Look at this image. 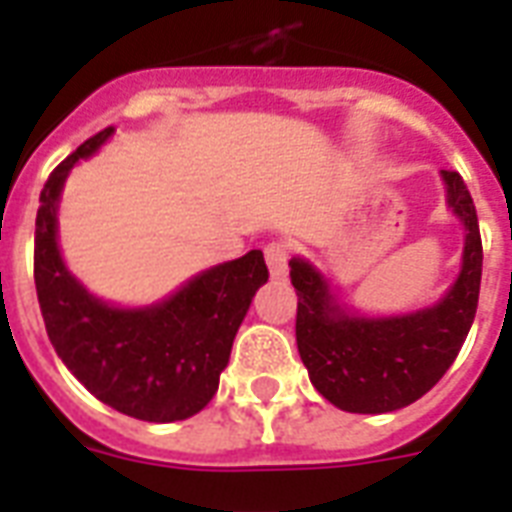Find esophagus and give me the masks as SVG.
<instances>
[{
	"label": "esophagus",
	"mask_w": 512,
	"mask_h": 512,
	"mask_svg": "<svg viewBox=\"0 0 512 512\" xmlns=\"http://www.w3.org/2000/svg\"><path fill=\"white\" fill-rule=\"evenodd\" d=\"M265 263L271 268L273 279L287 276V263H289V244L287 241H271L265 247Z\"/></svg>",
	"instance_id": "34e87169"
}]
</instances>
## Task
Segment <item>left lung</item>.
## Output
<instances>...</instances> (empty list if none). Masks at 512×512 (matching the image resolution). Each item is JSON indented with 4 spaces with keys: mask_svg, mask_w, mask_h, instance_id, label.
<instances>
[{
    "mask_svg": "<svg viewBox=\"0 0 512 512\" xmlns=\"http://www.w3.org/2000/svg\"><path fill=\"white\" fill-rule=\"evenodd\" d=\"M446 201L465 225L462 271L449 295L433 308L396 316L361 319L337 305L313 265L289 263L297 289V350L313 388L337 409L356 414L396 412L425 396L446 374L476 319L484 247L478 215L460 172L441 170Z\"/></svg>",
    "mask_w": 512,
    "mask_h": 512,
    "instance_id": "left-lung-1",
    "label": "left lung"
}]
</instances>
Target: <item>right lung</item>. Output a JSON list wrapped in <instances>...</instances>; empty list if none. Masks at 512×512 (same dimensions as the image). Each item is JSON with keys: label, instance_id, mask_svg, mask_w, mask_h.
<instances>
[{"label": "right lung", "instance_id": "1", "mask_svg": "<svg viewBox=\"0 0 512 512\" xmlns=\"http://www.w3.org/2000/svg\"><path fill=\"white\" fill-rule=\"evenodd\" d=\"M114 127L84 140L50 172L39 196L34 281L52 348L92 396L146 422L193 417L212 401L233 337L265 281L260 249L199 273L151 308L124 311L92 297L58 249V199L68 170L95 154Z\"/></svg>", "mask_w": 512, "mask_h": 512}]
</instances>
